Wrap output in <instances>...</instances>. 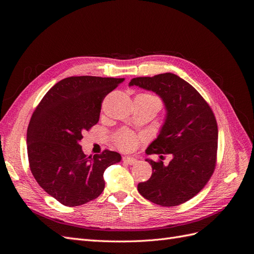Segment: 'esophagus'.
I'll return each mask as SVG.
<instances>
[{
	"instance_id": "1",
	"label": "esophagus",
	"mask_w": 254,
	"mask_h": 254,
	"mask_svg": "<svg viewBox=\"0 0 254 254\" xmlns=\"http://www.w3.org/2000/svg\"><path fill=\"white\" fill-rule=\"evenodd\" d=\"M123 161H124L125 163H127L129 165H133L137 162V160L135 158H132V157H124V158H123Z\"/></svg>"
}]
</instances>
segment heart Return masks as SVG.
I'll return each mask as SVG.
<instances>
[{
    "label": "heart",
    "instance_id": "obj_1",
    "mask_svg": "<svg viewBox=\"0 0 254 254\" xmlns=\"http://www.w3.org/2000/svg\"><path fill=\"white\" fill-rule=\"evenodd\" d=\"M140 95L146 96V97H150V98L157 99V101H159L157 97L149 95V94H140ZM114 139H115V143H117V145L122 150H124V151L132 150L137 144V137L134 134H132L131 132L126 131V130L120 131L117 135H115Z\"/></svg>",
    "mask_w": 254,
    "mask_h": 254
}]
</instances>
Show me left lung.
Returning a JSON list of instances; mask_svg holds the SVG:
<instances>
[{
  "label": "left lung",
  "instance_id": "left-lung-1",
  "mask_svg": "<svg viewBox=\"0 0 254 254\" xmlns=\"http://www.w3.org/2000/svg\"><path fill=\"white\" fill-rule=\"evenodd\" d=\"M131 86L155 92L166 110L157 139L146 153L173 155L167 165L146 159L152 174L137 184V190L156 204L179 205L197 195L215 170L218 129L214 113L193 86L173 73L136 77L129 82Z\"/></svg>",
  "mask_w": 254,
  "mask_h": 254
}]
</instances>
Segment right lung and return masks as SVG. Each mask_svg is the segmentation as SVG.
Listing matches in <instances>:
<instances>
[{
    "label": "right lung",
    "instance_id": "right-lung-1",
    "mask_svg": "<svg viewBox=\"0 0 254 254\" xmlns=\"http://www.w3.org/2000/svg\"><path fill=\"white\" fill-rule=\"evenodd\" d=\"M125 78L73 76L57 82L41 99L27 128L29 167L38 184L61 204L77 206L105 189L106 168L121 162L117 151L92 158L79 142L97 124L103 99Z\"/></svg>",
    "mask_w": 254,
    "mask_h": 254
}]
</instances>
